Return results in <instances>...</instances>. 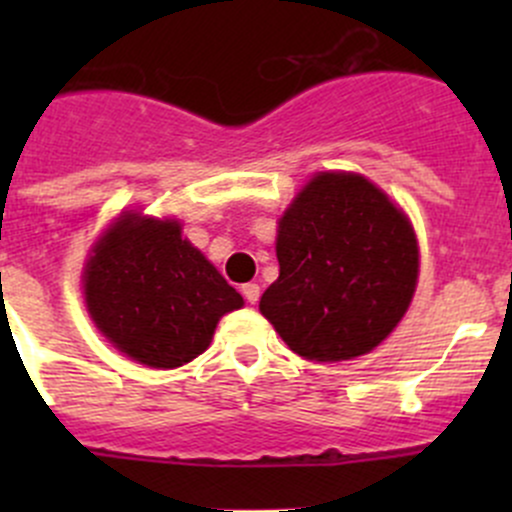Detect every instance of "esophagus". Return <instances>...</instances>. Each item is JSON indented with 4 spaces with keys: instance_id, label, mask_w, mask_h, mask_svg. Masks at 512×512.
<instances>
[{
    "instance_id": "34e87169",
    "label": "esophagus",
    "mask_w": 512,
    "mask_h": 512,
    "mask_svg": "<svg viewBox=\"0 0 512 512\" xmlns=\"http://www.w3.org/2000/svg\"><path fill=\"white\" fill-rule=\"evenodd\" d=\"M242 294H245L247 302L257 304L260 302V285H255V282H247V285H242Z\"/></svg>"
}]
</instances>
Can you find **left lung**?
Masks as SVG:
<instances>
[{"mask_svg": "<svg viewBox=\"0 0 512 512\" xmlns=\"http://www.w3.org/2000/svg\"><path fill=\"white\" fill-rule=\"evenodd\" d=\"M280 277L260 312L294 354L354 359L379 347L414 299L418 242L404 210L359 173H317L277 227Z\"/></svg>", "mask_w": 512, "mask_h": 512, "instance_id": "obj_1", "label": "left lung"}]
</instances>
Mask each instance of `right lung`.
<instances>
[{
    "instance_id": "1",
    "label": "right lung",
    "mask_w": 512,
    "mask_h": 512,
    "mask_svg": "<svg viewBox=\"0 0 512 512\" xmlns=\"http://www.w3.org/2000/svg\"><path fill=\"white\" fill-rule=\"evenodd\" d=\"M98 332L133 361L175 369L203 354L242 297L180 235L178 220L123 213L98 237L84 270Z\"/></svg>"
}]
</instances>
